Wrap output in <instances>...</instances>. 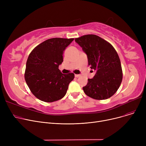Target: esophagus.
I'll return each instance as SVG.
<instances>
[{"mask_svg": "<svg viewBox=\"0 0 146 146\" xmlns=\"http://www.w3.org/2000/svg\"><path fill=\"white\" fill-rule=\"evenodd\" d=\"M80 76V74H75V77L76 78H79Z\"/></svg>", "mask_w": 146, "mask_h": 146, "instance_id": "34e87169", "label": "esophagus"}]
</instances>
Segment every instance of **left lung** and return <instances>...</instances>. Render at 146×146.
Here are the masks:
<instances>
[{"instance_id":"1","label":"left lung","mask_w":146,"mask_h":146,"mask_svg":"<svg viewBox=\"0 0 146 146\" xmlns=\"http://www.w3.org/2000/svg\"><path fill=\"white\" fill-rule=\"evenodd\" d=\"M88 57V64L96 72L83 88L85 94L97 100L113 96L120 86L122 71L116 50L108 41L96 35L89 34L75 38Z\"/></svg>"}]
</instances>
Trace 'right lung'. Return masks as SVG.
Wrapping results in <instances>:
<instances>
[{
    "instance_id": "right-lung-1",
    "label": "right lung",
    "mask_w": 146,
    "mask_h": 146,
    "mask_svg": "<svg viewBox=\"0 0 146 146\" xmlns=\"http://www.w3.org/2000/svg\"><path fill=\"white\" fill-rule=\"evenodd\" d=\"M73 40L74 38H50L38 45L29 54L25 79L31 92L40 100L52 102L66 94L74 74H63L58 66L63 61L64 50Z\"/></svg>"
}]
</instances>
